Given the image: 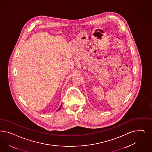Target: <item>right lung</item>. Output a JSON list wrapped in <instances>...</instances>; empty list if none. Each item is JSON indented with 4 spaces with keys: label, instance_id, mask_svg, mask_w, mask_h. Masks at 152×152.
Listing matches in <instances>:
<instances>
[{
    "label": "right lung",
    "instance_id": "add662e5",
    "mask_svg": "<svg viewBox=\"0 0 152 152\" xmlns=\"http://www.w3.org/2000/svg\"><path fill=\"white\" fill-rule=\"evenodd\" d=\"M61 106H60V107L59 108V110H60V108H61Z\"/></svg>",
    "mask_w": 152,
    "mask_h": 152
}]
</instances>
